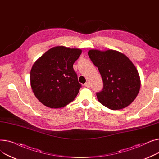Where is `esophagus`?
I'll use <instances>...</instances> for the list:
<instances>
[{
    "label": "esophagus",
    "instance_id": "esophagus-1",
    "mask_svg": "<svg viewBox=\"0 0 159 159\" xmlns=\"http://www.w3.org/2000/svg\"><path fill=\"white\" fill-rule=\"evenodd\" d=\"M84 86H85L86 87H87V88H89V86H90V85H89V83L88 82H86L85 84H84Z\"/></svg>",
    "mask_w": 159,
    "mask_h": 159
}]
</instances>
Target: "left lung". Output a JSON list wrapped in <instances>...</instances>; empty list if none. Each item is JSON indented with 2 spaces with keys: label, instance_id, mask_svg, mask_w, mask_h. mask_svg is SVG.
<instances>
[{
  "label": "left lung",
  "instance_id": "8db88e82",
  "mask_svg": "<svg viewBox=\"0 0 159 159\" xmlns=\"http://www.w3.org/2000/svg\"><path fill=\"white\" fill-rule=\"evenodd\" d=\"M88 55L98 68L103 81L102 89L96 94L98 101L113 110L122 109L131 104L140 88L139 75L132 62L115 50L91 49Z\"/></svg>",
  "mask_w": 159,
  "mask_h": 159
}]
</instances>
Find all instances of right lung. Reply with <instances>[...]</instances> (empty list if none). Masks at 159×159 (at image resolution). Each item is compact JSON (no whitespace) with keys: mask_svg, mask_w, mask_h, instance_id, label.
I'll return each instance as SVG.
<instances>
[{"mask_svg":"<svg viewBox=\"0 0 159 159\" xmlns=\"http://www.w3.org/2000/svg\"><path fill=\"white\" fill-rule=\"evenodd\" d=\"M81 53L79 49L57 46L49 49L33 65L31 86L42 104L61 108L77 97L81 84L73 65Z\"/></svg>","mask_w":159,"mask_h":159,"instance_id":"right-lung-1","label":"right lung"}]
</instances>
